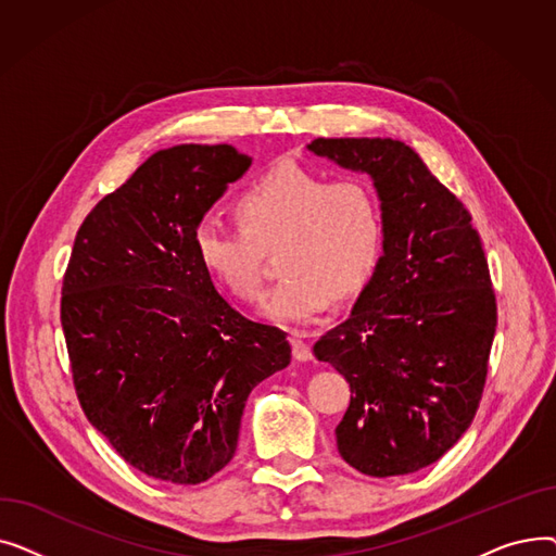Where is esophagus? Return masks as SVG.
<instances>
[{"mask_svg": "<svg viewBox=\"0 0 556 556\" xmlns=\"http://www.w3.org/2000/svg\"><path fill=\"white\" fill-rule=\"evenodd\" d=\"M290 344H293V356H295V361L306 363V361H311V358H313V354H311V344L304 340V336H302L300 331H293V333H290Z\"/></svg>", "mask_w": 556, "mask_h": 556, "instance_id": "esophagus-1", "label": "esophagus"}]
</instances>
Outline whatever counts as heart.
I'll use <instances>...</instances> for the list:
<instances>
[{
  "label": "heart",
  "mask_w": 556,
  "mask_h": 556,
  "mask_svg": "<svg viewBox=\"0 0 556 556\" xmlns=\"http://www.w3.org/2000/svg\"><path fill=\"white\" fill-rule=\"evenodd\" d=\"M237 214L241 225H198V258L233 298L252 302L263 290V252L281 245L286 277L261 304V315L277 325H306L331 298L354 295L381 252V202L361 178L329 180L279 162L239 195Z\"/></svg>",
  "instance_id": "obj_1"
}]
</instances>
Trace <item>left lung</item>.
<instances>
[{
    "instance_id": "8db88e82",
    "label": "left lung",
    "mask_w": 556,
    "mask_h": 556,
    "mask_svg": "<svg viewBox=\"0 0 556 556\" xmlns=\"http://www.w3.org/2000/svg\"><path fill=\"white\" fill-rule=\"evenodd\" d=\"M306 149L367 173L383 256L342 325L313 344L352 388L338 453L371 478L440 459L471 426L495 333V295L464 204L399 139H313Z\"/></svg>"
}]
</instances>
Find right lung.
Segmentation results:
<instances>
[{
    "instance_id": "right-lung-1",
    "label": "right lung",
    "mask_w": 556,
    "mask_h": 556,
    "mask_svg": "<svg viewBox=\"0 0 556 556\" xmlns=\"http://www.w3.org/2000/svg\"><path fill=\"white\" fill-rule=\"evenodd\" d=\"M252 157L180 143L83 220L61 323L83 413L130 466L200 484L237 453L250 392L288 367L286 333L218 293L193 233Z\"/></svg>"
}]
</instances>
